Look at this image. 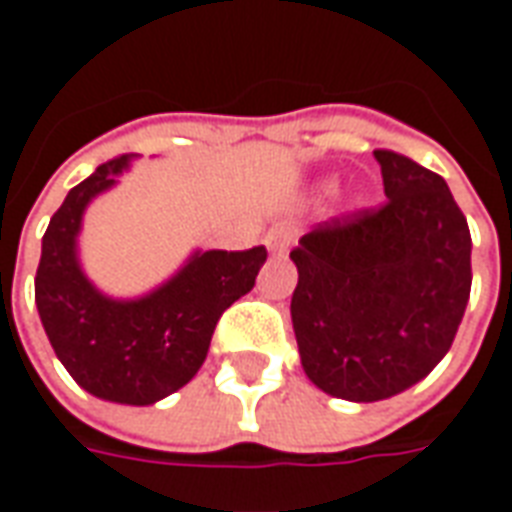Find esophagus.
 I'll return each instance as SVG.
<instances>
[{
    "label": "esophagus",
    "mask_w": 512,
    "mask_h": 512,
    "mask_svg": "<svg viewBox=\"0 0 512 512\" xmlns=\"http://www.w3.org/2000/svg\"><path fill=\"white\" fill-rule=\"evenodd\" d=\"M266 244L271 252H288L290 246L296 244V230L288 227V224H277V227L268 230Z\"/></svg>",
    "instance_id": "esophagus-1"
}]
</instances>
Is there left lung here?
I'll return each mask as SVG.
<instances>
[{
	"instance_id": "obj_1",
	"label": "left lung",
	"mask_w": 512,
	"mask_h": 512,
	"mask_svg": "<svg viewBox=\"0 0 512 512\" xmlns=\"http://www.w3.org/2000/svg\"><path fill=\"white\" fill-rule=\"evenodd\" d=\"M386 200L318 224L290 252L301 365L326 395L373 403L450 351L472 290V235L441 175L373 153Z\"/></svg>"
}]
</instances>
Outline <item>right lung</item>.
<instances>
[{
    "label": "right lung",
    "mask_w": 512,
    "mask_h": 512,
    "mask_svg": "<svg viewBox=\"0 0 512 512\" xmlns=\"http://www.w3.org/2000/svg\"><path fill=\"white\" fill-rule=\"evenodd\" d=\"M134 156H117L68 191L43 235L35 304L49 343L90 395L150 406L178 392L208 356L222 312L255 288L266 246L194 252L189 263L142 299L117 301L93 288L76 257L84 208Z\"/></svg>",
    "instance_id": "obj_1"
}]
</instances>
